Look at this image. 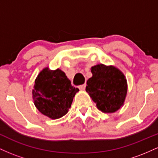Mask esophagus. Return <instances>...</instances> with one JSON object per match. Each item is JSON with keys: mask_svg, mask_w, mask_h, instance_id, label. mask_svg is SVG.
<instances>
[{"mask_svg": "<svg viewBox=\"0 0 158 158\" xmlns=\"http://www.w3.org/2000/svg\"><path fill=\"white\" fill-rule=\"evenodd\" d=\"M85 88H86V85H85V84L79 85V90H85Z\"/></svg>", "mask_w": 158, "mask_h": 158, "instance_id": "esophagus-1", "label": "esophagus"}]
</instances>
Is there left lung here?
Returning a JSON list of instances; mask_svg holds the SVG:
<instances>
[{"label": "left lung", "instance_id": "left-lung-1", "mask_svg": "<svg viewBox=\"0 0 158 158\" xmlns=\"http://www.w3.org/2000/svg\"><path fill=\"white\" fill-rule=\"evenodd\" d=\"M86 91L103 113H114L124 105L128 91L124 73L113 65L99 64L90 68Z\"/></svg>", "mask_w": 158, "mask_h": 158}]
</instances>
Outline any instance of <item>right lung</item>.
Masks as SVG:
<instances>
[{"label": "right lung", "mask_w": 158, "mask_h": 158, "mask_svg": "<svg viewBox=\"0 0 158 158\" xmlns=\"http://www.w3.org/2000/svg\"><path fill=\"white\" fill-rule=\"evenodd\" d=\"M72 86L64 72L59 68H43L38 74L32 90L34 105L44 116L59 119L68 112L73 97L79 91Z\"/></svg>", "instance_id": "1"}]
</instances>
